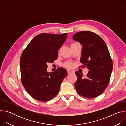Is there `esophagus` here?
<instances>
[{"label": "esophagus", "instance_id": "34e87169", "mask_svg": "<svg viewBox=\"0 0 126 126\" xmlns=\"http://www.w3.org/2000/svg\"><path fill=\"white\" fill-rule=\"evenodd\" d=\"M67 72H68V74H71V73H74V72L73 71L70 70H68Z\"/></svg>", "mask_w": 126, "mask_h": 126}]
</instances>
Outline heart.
<instances>
[{"instance_id": "b5f03b06", "label": "heart", "mask_w": 126, "mask_h": 126, "mask_svg": "<svg viewBox=\"0 0 126 126\" xmlns=\"http://www.w3.org/2000/svg\"><path fill=\"white\" fill-rule=\"evenodd\" d=\"M79 44V43H73L71 44V45H76V44ZM66 67H67L68 68H72L73 67V64L70 63V62H68L66 64Z\"/></svg>"}]
</instances>
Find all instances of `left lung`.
<instances>
[{"mask_svg":"<svg viewBox=\"0 0 126 126\" xmlns=\"http://www.w3.org/2000/svg\"><path fill=\"white\" fill-rule=\"evenodd\" d=\"M73 39L82 45L80 61L89 70L85 78L82 74L75 72V89L84 97H97L107 88L112 74L113 61L108 49L100 36L89 31L75 33Z\"/></svg>","mask_w":126,"mask_h":126,"instance_id":"8db88e82","label":"left lung"}]
</instances>
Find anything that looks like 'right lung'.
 Listing matches in <instances>:
<instances>
[{
	"instance_id": "add662e5",
	"label": "right lung",
	"mask_w": 126,
	"mask_h": 126,
	"mask_svg": "<svg viewBox=\"0 0 126 126\" xmlns=\"http://www.w3.org/2000/svg\"><path fill=\"white\" fill-rule=\"evenodd\" d=\"M67 33H42L35 36L24 50L20 60L21 82L34 99L48 101L59 92L67 71L59 68L48 72L47 63L58 57V50L67 39Z\"/></svg>"
}]
</instances>
